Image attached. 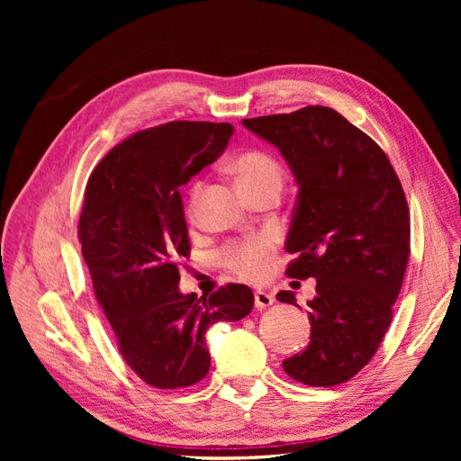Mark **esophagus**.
<instances>
[{"label": "esophagus", "mask_w": 461, "mask_h": 461, "mask_svg": "<svg viewBox=\"0 0 461 461\" xmlns=\"http://www.w3.org/2000/svg\"><path fill=\"white\" fill-rule=\"evenodd\" d=\"M254 300H256V308H258V310H265V308H269V305L275 302V296L271 294V292L256 290Z\"/></svg>", "instance_id": "34e87169"}]
</instances>
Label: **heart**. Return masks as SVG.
I'll list each match as a JSON object with an SVG mask.
<instances>
[{
	"label": "heart",
	"mask_w": 461,
	"mask_h": 461,
	"mask_svg": "<svg viewBox=\"0 0 461 461\" xmlns=\"http://www.w3.org/2000/svg\"><path fill=\"white\" fill-rule=\"evenodd\" d=\"M232 171L246 194H254L265 186L283 185V167L271 153L263 149H246L232 161ZM203 194V183L190 188L188 203L194 209ZM275 236L269 232L252 234L246 239L232 240L217 252V261L232 275L258 281L269 267V259L275 252Z\"/></svg>",
	"instance_id": "obj_1"
}]
</instances>
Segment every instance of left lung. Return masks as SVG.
<instances>
[{
	"label": "left lung",
	"mask_w": 461,
	"mask_h": 461,
	"mask_svg": "<svg viewBox=\"0 0 461 461\" xmlns=\"http://www.w3.org/2000/svg\"><path fill=\"white\" fill-rule=\"evenodd\" d=\"M242 122L281 149L300 185L286 276L317 278L310 344L283 367L308 386L350 381L379 350L408 267L410 209L400 178L383 148L330 107ZM276 300L298 305L290 290Z\"/></svg>",
	"instance_id": "obj_1"
}]
</instances>
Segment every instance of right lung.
I'll use <instances>...</instances> for the list:
<instances>
[{
    "label": "right lung",
    "instance_id": "obj_1",
    "mask_svg": "<svg viewBox=\"0 0 461 461\" xmlns=\"http://www.w3.org/2000/svg\"><path fill=\"white\" fill-rule=\"evenodd\" d=\"M229 122L171 121L124 138L95 165L78 219L94 294L127 366L156 388L200 383L205 332L240 321L254 292L229 283L207 298L178 292L190 240L180 186L227 148Z\"/></svg>",
    "mask_w": 461,
    "mask_h": 461
}]
</instances>
